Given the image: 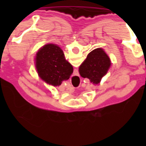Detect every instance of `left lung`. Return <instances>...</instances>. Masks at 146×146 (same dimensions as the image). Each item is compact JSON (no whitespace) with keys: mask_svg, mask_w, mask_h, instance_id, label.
I'll return each mask as SVG.
<instances>
[{"mask_svg":"<svg viewBox=\"0 0 146 146\" xmlns=\"http://www.w3.org/2000/svg\"><path fill=\"white\" fill-rule=\"evenodd\" d=\"M111 65L109 56L103 49L96 48L88 55L86 60L79 67L80 74L90 80L93 84L97 85L108 73Z\"/></svg>","mask_w":146,"mask_h":146,"instance_id":"8db88e82","label":"left lung"}]
</instances>
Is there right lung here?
Here are the masks:
<instances>
[{"label":"right lung","mask_w":146,"mask_h":146,"mask_svg":"<svg viewBox=\"0 0 146 146\" xmlns=\"http://www.w3.org/2000/svg\"><path fill=\"white\" fill-rule=\"evenodd\" d=\"M36 68L38 76L53 86H60L73 72V67L66 60L63 50L55 44L44 45L38 50Z\"/></svg>","instance_id":"add662e5"}]
</instances>
